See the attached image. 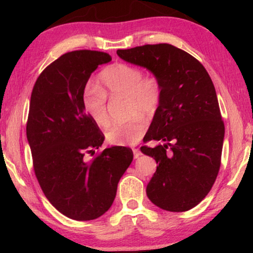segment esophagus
Instances as JSON below:
<instances>
[{
  "label": "esophagus",
  "mask_w": 253,
  "mask_h": 253,
  "mask_svg": "<svg viewBox=\"0 0 253 253\" xmlns=\"http://www.w3.org/2000/svg\"><path fill=\"white\" fill-rule=\"evenodd\" d=\"M132 153H134V158H138L140 155H142V153L138 148H134L132 149Z\"/></svg>",
  "instance_id": "34e87169"
}]
</instances>
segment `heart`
Returning <instances> with one entry per match:
<instances>
[{"mask_svg": "<svg viewBox=\"0 0 253 253\" xmlns=\"http://www.w3.org/2000/svg\"><path fill=\"white\" fill-rule=\"evenodd\" d=\"M101 88L89 84L83 96L85 113L96 125L108 126L107 96L125 97L128 99V114L151 115L161 101V84L156 78H145L144 72L137 67L125 63H115L107 67L99 75ZM147 124L143 118L136 117L126 123L114 124L106 132L107 142L111 145H131L138 142L146 131Z\"/></svg>", "mask_w": 253, "mask_h": 253, "instance_id": "obj_1", "label": "heart"}]
</instances>
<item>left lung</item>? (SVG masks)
<instances>
[{
  "label": "left lung",
  "instance_id": "1",
  "mask_svg": "<svg viewBox=\"0 0 253 253\" xmlns=\"http://www.w3.org/2000/svg\"><path fill=\"white\" fill-rule=\"evenodd\" d=\"M117 54L161 84L160 105L144 137L160 144L140 148L158 164L147 184L148 199L165 211H188L208 195L221 164L224 124L212 80L202 63L169 43Z\"/></svg>",
  "mask_w": 253,
  "mask_h": 253
}]
</instances>
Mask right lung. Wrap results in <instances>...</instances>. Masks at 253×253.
<instances>
[{
  "label": "right lung",
  "mask_w": 253,
  "mask_h": 253,
  "mask_svg": "<svg viewBox=\"0 0 253 253\" xmlns=\"http://www.w3.org/2000/svg\"><path fill=\"white\" fill-rule=\"evenodd\" d=\"M110 55L79 50L63 54L42 71L30 100L27 138L36 176L49 202L63 215L90 221L110 209L117 185L132 161L131 149L105 148L95 122L85 113L84 91L98 66Z\"/></svg>",
  "instance_id": "add662e5"
}]
</instances>
